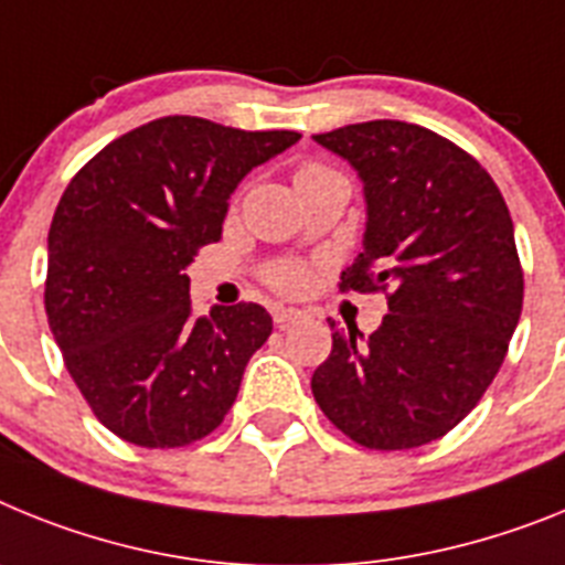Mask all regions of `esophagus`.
I'll use <instances>...</instances> for the list:
<instances>
[{"label": "esophagus", "mask_w": 565, "mask_h": 565, "mask_svg": "<svg viewBox=\"0 0 565 565\" xmlns=\"http://www.w3.org/2000/svg\"><path fill=\"white\" fill-rule=\"evenodd\" d=\"M303 318L301 310H292V307H276L273 310V321L281 327V330H287V327H292V323H298Z\"/></svg>", "instance_id": "esophagus-1"}]
</instances>
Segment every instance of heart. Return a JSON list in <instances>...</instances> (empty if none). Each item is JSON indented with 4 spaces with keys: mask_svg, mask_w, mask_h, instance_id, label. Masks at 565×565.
<instances>
[{
    "mask_svg": "<svg viewBox=\"0 0 565 565\" xmlns=\"http://www.w3.org/2000/svg\"><path fill=\"white\" fill-rule=\"evenodd\" d=\"M323 173V167L318 164H307L301 167V173ZM269 281H273V287L281 289V292H298V289L307 284V273H303L301 267H296V264H284V267L273 269V276H269Z\"/></svg>",
    "mask_w": 565,
    "mask_h": 565,
    "instance_id": "obj_1",
    "label": "heart"
}]
</instances>
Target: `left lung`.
Masks as SVG:
<instances>
[{
	"label": "left lung",
	"instance_id": "8db88e82",
	"mask_svg": "<svg viewBox=\"0 0 565 565\" xmlns=\"http://www.w3.org/2000/svg\"><path fill=\"white\" fill-rule=\"evenodd\" d=\"M364 184V249L341 289H384L381 327L332 330L312 395L366 449L438 440L475 409L523 310L514 227L492 175L426 127L361 121L312 136Z\"/></svg>",
	"mask_w": 565,
	"mask_h": 565
}]
</instances>
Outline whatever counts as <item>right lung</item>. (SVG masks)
Wrapping results in <instances>:
<instances>
[{
  "label": "right lung",
  "instance_id": "obj_1",
  "mask_svg": "<svg viewBox=\"0 0 565 565\" xmlns=\"http://www.w3.org/2000/svg\"><path fill=\"white\" fill-rule=\"evenodd\" d=\"M298 139L164 116L67 184L47 233V323L93 415L127 444L188 446L233 406L273 318L258 303L195 318L188 267L222 238L244 175Z\"/></svg>",
  "mask_w": 565,
  "mask_h": 565
}]
</instances>
